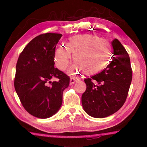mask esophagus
Segmentation results:
<instances>
[{
    "label": "esophagus",
    "mask_w": 147,
    "mask_h": 147,
    "mask_svg": "<svg viewBox=\"0 0 147 147\" xmlns=\"http://www.w3.org/2000/svg\"><path fill=\"white\" fill-rule=\"evenodd\" d=\"M77 82V78L75 77H72L70 78V84H74L75 82Z\"/></svg>",
    "instance_id": "obj_1"
}]
</instances>
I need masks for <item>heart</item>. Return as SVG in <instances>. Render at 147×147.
Returning a JSON list of instances; mask_svg holds the SVG:
<instances>
[{
  "instance_id": "heart-1",
  "label": "heart",
  "mask_w": 147,
  "mask_h": 147,
  "mask_svg": "<svg viewBox=\"0 0 147 147\" xmlns=\"http://www.w3.org/2000/svg\"><path fill=\"white\" fill-rule=\"evenodd\" d=\"M77 61L72 70L81 69L87 74H94L108 65L112 56V48L105 40L93 34L77 35L69 38L66 47L61 45L56 51V63L59 69L65 70L71 58Z\"/></svg>"
}]
</instances>
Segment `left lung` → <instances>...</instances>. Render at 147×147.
<instances>
[{"mask_svg": "<svg viewBox=\"0 0 147 147\" xmlns=\"http://www.w3.org/2000/svg\"><path fill=\"white\" fill-rule=\"evenodd\" d=\"M112 61L99 74L84 79L86 91L82 94L84 111L94 118H105L121 108L132 78L129 56L117 38L112 42Z\"/></svg>", "mask_w": 147, "mask_h": 147, "instance_id": "8db88e82", "label": "left lung"}]
</instances>
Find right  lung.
Returning a JSON list of instances; mask_svg holds the SVG:
<instances>
[{
  "label": "right lung",
  "instance_id": "obj_1",
  "mask_svg": "<svg viewBox=\"0 0 147 147\" xmlns=\"http://www.w3.org/2000/svg\"><path fill=\"white\" fill-rule=\"evenodd\" d=\"M63 35L45 33L33 38L19 56L14 86L22 105L39 118L55 115L63 103V93L70 83L65 73L55 68L57 43ZM57 78L58 81L51 82Z\"/></svg>",
  "mask_w": 147,
  "mask_h": 147
}]
</instances>
